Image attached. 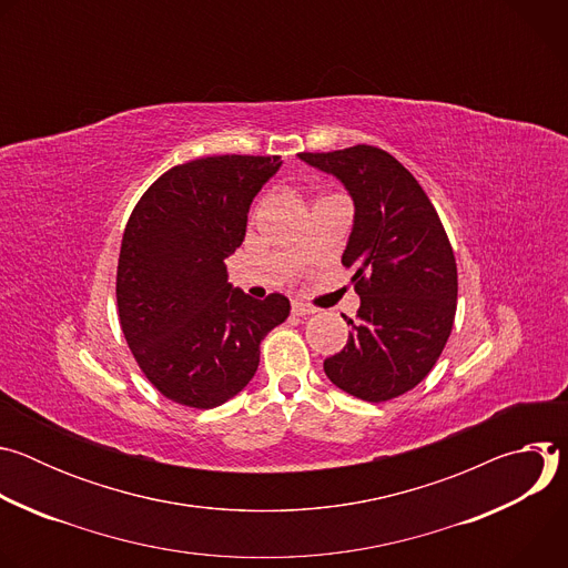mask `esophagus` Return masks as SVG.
Masks as SVG:
<instances>
[{
  "instance_id": "obj_1",
  "label": "esophagus",
  "mask_w": 568,
  "mask_h": 568,
  "mask_svg": "<svg viewBox=\"0 0 568 568\" xmlns=\"http://www.w3.org/2000/svg\"><path fill=\"white\" fill-rule=\"evenodd\" d=\"M292 312L298 314V316H307V314H314L316 307H314V305H307V303H303V301H294V303H292Z\"/></svg>"
}]
</instances>
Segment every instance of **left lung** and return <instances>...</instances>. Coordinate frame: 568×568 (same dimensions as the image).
Wrapping results in <instances>:
<instances>
[{
	"instance_id": "8db88e82",
	"label": "left lung",
	"mask_w": 568,
	"mask_h": 568,
	"mask_svg": "<svg viewBox=\"0 0 568 568\" xmlns=\"http://www.w3.org/2000/svg\"><path fill=\"white\" fill-rule=\"evenodd\" d=\"M298 156L342 180L355 202L342 265L355 272L362 305L348 318V344L323 371L359 399H393L429 375L452 335L458 274L449 237L418 180L386 150L359 143Z\"/></svg>"
}]
</instances>
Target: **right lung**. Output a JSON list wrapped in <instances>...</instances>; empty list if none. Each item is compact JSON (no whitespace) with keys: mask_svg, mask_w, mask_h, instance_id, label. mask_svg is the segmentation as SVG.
I'll return each instance as SVG.
<instances>
[{"mask_svg":"<svg viewBox=\"0 0 568 568\" xmlns=\"http://www.w3.org/2000/svg\"><path fill=\"white\" fill-rule=\"evenodd\" d=\"M281 156L215 154L173 166L136 202L121 240L116 305L123 337L150 384L191 409L240 393L261 342L290 316V301L233 290L229 258Z\"/></svg>","mask_w":568,"mask_h":568,"instance_id":"1","label":"right lung"}]
</instances>
